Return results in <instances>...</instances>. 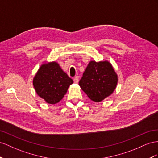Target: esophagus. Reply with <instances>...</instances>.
<instances>
[{
    "label": "esophagus",
    "mask_w": 158,
    "mask_h": 158,
    "mask_svg": "<svg viewBox=\"0 0 158 158\" xmlns=\"http://www.w3.org/2000/svg\"><path fill=\"white\" fill-rule=\"evenodd\" d=\"M73 81H74L75 83H78V82H79V77L78 76L75 77L74 79H73Z\"/></svg>",
    "instance_id": "esophagus-1"
}]
</instances>
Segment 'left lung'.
I'll return each instance as SVG.
<instances>
[{
    "label": "left lung",
    "instance_id": "left-lung-1",
    "mask_svg": "<svg viewBox=\"0 0 158 158\" xmlns=\"http://www.w3.org/2000/svg\"><path fill=\"white\" fill-rule=\"evenodd\" d=\"M118 75L107 61H91L84 71L79 86L94 102H101L113 93L118 84Z\"/></svg>",
    "mask_w": 158,
    "mask_h": 158
}]
</instances>
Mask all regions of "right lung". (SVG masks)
<instances>
[{
    "instance_id": "1",
    "label": "right lung",
    "mask_w": 158,
    "mask_h": 158,
    "mask_svg": "<svg viewBox=\"0 0 158 158\" xmlns=\"http://www.w3.org/2000/svg\"><path fill=\"white\" fill-rule=\"evenodd\" d=\"M32 83L38 95L48 104L54 105L64 98L73 81L57 62L45 61L39 67Z\"/></svg>"
}]
</instances>
